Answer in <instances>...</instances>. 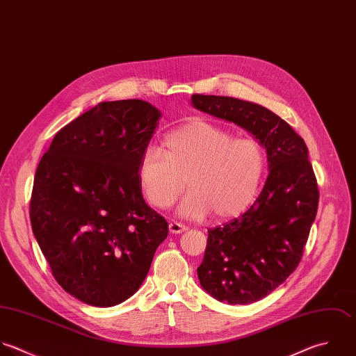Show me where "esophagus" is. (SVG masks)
I'll return each mask as SVG.
<instances>
[{
	"label": "esophagus",
	"mask_w": 356,
	"mask_h": 356,
	"mask_svg": "<svg viewBox=\"0 0 356 356\" xmlns=\"http://www.w3.org/2000/svg\"><path fill=\"white\" fill-rule=\"evenodd\" d=\"M186 230H187V227L184 225H181V223H177V222H172L169 225V232L172 234H180V233H184Z\"/></svg>",
	"instance_id": "34e87169"
}]
</instances>
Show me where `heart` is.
<instances>
[{
	"mask_svg": "<svg viewBox=\"0 0 356 356\" xmlns=\"http://www.w3.org/2000/svg\"><path fill=\"white\" fill-rule=\"evenodd\" d=\"M165 151L148 145L138 162V181L148 202L170 208L184 190L190 193L179 213L202 219L211 212L219 219L243 213L255 200L262 183L266 156L254 138H237L208 122H193L170 131Z\"/></svg>",
	"mask_w": 356,
	"mask_h": 356,
	"instance_id": "heart-1",
	"label": "heart"
}]
</instances>
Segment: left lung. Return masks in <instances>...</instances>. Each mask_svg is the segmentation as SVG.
I'll list each match as a JSON object with an SVG mask.
<instances>
[{
    "label": "left lung",
    "mask_w": 356,
    "mask_h": 356,
    "mask_svg": "<svg viewBox=\"0 0 356 356\" xmlns=\"http://www.w3.org/2000/svg\"><path fill=\"white\" fill-rule=\"evenodd\" d=\"M191 105L232 122L266 149L269 176L240 218L208 230L201 287L230 305L257 302L297 269L316 218L319 190L305 141L268 108L233 97L194 94Z\"/></svg>",
    "instance_id": "left-lung-1"
}]
</instances>
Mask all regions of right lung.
<instances>
[{
    "label": "right lung",
    "instance_id": "1",
    "mask_svg": "<svg viewBox=\"0 0 356 356\" xmlns=\"http://www.w3.org/2000/svg\"><path fill=\"white\" fill-rule=\"evenodd\" d=\"M161 116L143 99L99 102L55 134L37 166L34 237L59 286L87 305L130 298L169 234L138 181Z\"/></svg>",
    "mask_w": 356,
    "mask_h": 356
}]
</instances>
